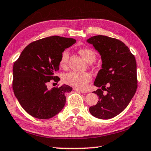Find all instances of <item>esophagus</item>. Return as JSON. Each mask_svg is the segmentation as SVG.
<instances>
[{"label": "esophagus", "instance_id": "obj_1", "mask_svg": "<svg viewBox=\"0 0 151 151\" xmlns=\"http://www.w3.org/2000/svg\"><path fill=\"white\" fill-rule=\"evenodd\" d=\"M73 90H75V91H79V92H81V93H87V91H85V90L78 89V88H73Z\"/></svg>", "mask_w": 151, "mask_h": 151}]
</instances>
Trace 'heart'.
Here are the masks:
<instances>
[{
    "label": "heart",
    "instance_id": "1",
    "mask_svg": "<svg viewBox=\"0 0 151 151\" xmlns=\"http://www.w3.org/2000/svg\"><path fill=\"white\" fill-rule=\"evenodd\" d=\"M80 55L88 63L95 61L96 53L91 49L83 48L78 51ZM69 53L68 51H64L62 53L60 60V66L62 68H66L68 66ZM91 80V76L88 73L70 72L64 76V81L69 85L78 89H84Z\"/></svg>",
    "mask_w": 151,
    "mask_h": 151
}]
</instances>
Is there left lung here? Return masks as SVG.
<instances>
[{"label":"left lung","instance_id":"1","mask_svg":"<svg viewBox=\"0 0 151 151\" xmlns=\"http://www.w3.org/2000/svg\"><path fill=\"white\" fill-rule=\"evenodd\" d=\"M102 60V68L93 85L98 89L99 100L89 108L92 115L109 119L120 114L127 106L137 89L136 61L134 55L122 41L106 36H94L87 40ZM103 91H106L104 94Z\"/></svg>","mask_w":151,"mask_h":151}]
</instances>
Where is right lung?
<instances>
[{"label": "right lung", "instance_id": "right-lung-1", "mask_svg": "<svg viewBox=\"0 0 151 151\" xmlns=\"http://www.w3.org/2000/svg\"><path fill=\"white\" fill-rule=\"evenodd\" d=\"M76 40L52 36L31 42L22 51L13 68V89L22 107L34 117L48 119L62 111L66 104L65 93L73 88L67 85L49 90L51 80L59 70L60 60L65 49Z\"/></svg>", "mask_w": 151, "mask_h": 151}]
</instances>
